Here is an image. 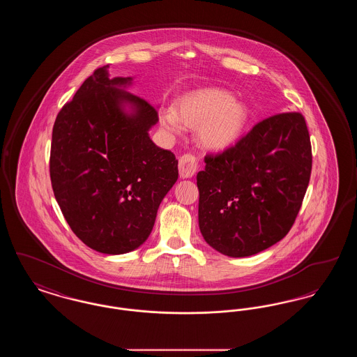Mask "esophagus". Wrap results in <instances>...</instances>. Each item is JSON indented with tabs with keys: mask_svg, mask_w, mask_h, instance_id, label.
Masks as SVG:
<instances>
[{
	"mask_svg": "<svg viewBox=\"0 0 357 357\" xmlns=\"http://www.w3.org/2000/svg\"><path fill=\"white\" fill-rule=\"evenodd\" d=\"M198 158L194 153H183L179 158V174L182 178H191L198 171Z\"/></svg>",
	"mask_w": 357,
	"mask_h": 357,
	"instance_id": "obj_1",
	"label": "esophagus"
}]
</instances>
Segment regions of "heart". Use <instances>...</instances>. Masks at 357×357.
Segmentation results:
<instances>
[{
    "mask_svg": "<svg viewBox=\"0 0 357 357\" xmlns=\"http://www.w3.org/2000/svg\"><path fill=\"white\" fill-rule=\"evenodd\" d=\"M249 119L248 105L234 100L230 92L206 88L183 96L178 104V112L172 109L163 112L162 124L171 132L182 130L181 121L192 128L199 127V140L204 146L222 150L242 135Z\"/></svg>",
    "mask_w": 357,
    "mask_h": 357,
    "instance_id": "1",
    "label": "heart"
}]
</instances>
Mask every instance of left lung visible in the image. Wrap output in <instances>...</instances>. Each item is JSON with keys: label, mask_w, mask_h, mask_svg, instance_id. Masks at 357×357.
Here are the masks:
<instances>
[{"label": "left lung", "mask_w": 357, "mask_h": 357, "mask_svg": "<svg viewBox=\"0 0 357 357\" xmlns=\"http://www.w3.org/2000/svg\"><path fill=\"white\" fill-rule=\"evenodd\" d=\"M197 175L204 241L229 257L257 255L289 233L305 197L312 146L301 112L257 123Z\"/></svg>", "instance_id": "left-lung-1"}]
</instances>
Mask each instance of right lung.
Instances as JSON below:
<instances>
[{"label":"right lung","instance_id":"right-lung-1","mask_svg":"<svg viewBox=\"0 0 357 357\" xmlns=\"http://www.w3.org/2000/svg\"><path fill=\"white\" fill-rule=\"evenodd\" d=\"M95 69L53 124L50 174L54 198L76 237L96 252L123 255L153 230L158 207L178 179L175 155L153 144L158 111ZM131 102L127 116L121 104Z\"/></svg>","mask_w":357,"mask_h":357}]
</instances>
